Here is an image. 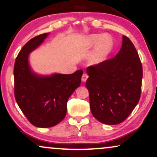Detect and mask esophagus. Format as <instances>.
<instances>
[{"label": "esophagus", "mask_w": 157, "mask_h": 157, "mask_svg": "<svg viewBox=\"0 0 157 157\" xmlns=\"http://www.w3.org/2000/svg\"><path fill=\"white\" fill-rule=\"evenodd\" d=\"M87 78H88V75L86 74V73H84L82 76V80L83 81V82H85V81L87 80Z\"/></svg>", "instance_id": "34e87169"}]
</instances>
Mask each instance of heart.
Returning a JSON list of instances; mask_svg holds the SVG:
<instances>
[{"instance_id":"heart-1","label":"heart","mask_w":157,"mask_h":157,"mask_svg":"<svg viewBox=\"0 0 157 157\" xmlns=\"http://www.w3.org/2000/svg\"><path fill=\"white\" fill-rule=\"evenodd\" d=\"M96 44L95 49L89 58L90 63L92 64H98L103 61L107 54L111 51L113 41L108 35L92 34L86 38L85 44L87 47Z\"/></svg>"}]
</instances>
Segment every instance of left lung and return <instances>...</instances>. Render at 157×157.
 Returning <instances> with one entry per match:
<instances>
[{"label":"left lung","mask_w":157,"mask_h":157,"mask_svg":"<svg viewBox=\"0 0 157 157\" xmlns=\"http://www.w3.org/2000/svg\"><path fill=\"white\" fill-rule=\"evenodd\" d=\"M87 72L93 116L107 125L126 120L139 101L143 77L141 60L130 39L123 36L116 57L88 67Z\"/></svg>","instance_id":"8db88e82"}]
</instances>
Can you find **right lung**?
<instances>
[{
	"label": "right lung",
	"mask_w": 157,
	"mask_h": 157,
	"mask_svg": "<svg viewBox=\"0 0 157 157\" xmlns=\"http://www.w3.org/2000/svg\"><path fill=\"white\" fill-rule=\"evenodd\" d=\"M48 35L43 33L30 39L18 53L13 69L16 103L29 122L40 128L52 127L64 118L67 100L80 85L83 74L79 70L70 75L40 76L31 71L29 54Z\"/></svg>",
	"instance_id": "1"
}]
</instances>
